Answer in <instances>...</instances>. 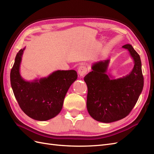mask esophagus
<instances>
[{
    "mask_svg": "<svg viewBox=\"0 0 154 154\" xmlns=\"http://www.w3.org/2000/svg\"><path fill=\"white\" fill-rule=\"evenodd\" d=\"M78 71L79 75H80L81 77H83L85 75L87 72V68L85 66H80L79 67Z\"/></svg>",
    "mask_w": 154,
    "mask_h": 154,
    "instance_id": "esophagus-1",
    "label": "esophagus"
}]
</instances>
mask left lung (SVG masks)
<instances>
[{"mask_svg": "<svg viewBox=\"0 0 154 154\" xmlns=\"http://www.w3.org/2000/svg\"><path fill=\"white\" fill-rule=\"evenodd\" d=\"M123 48L128 51L134 62L128 74L117 79L107 74L110 60H106L93 63L92 71L84 77L88 88V112L97 122L108 123L125 118L143 91L144 78L140 57L130 44L123 45Z\"/></svg>", "mask_w": 154, "mask_h": 154, "instance_id": "left-lung-1", "label": "left lung"}]
</instances>
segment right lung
Wrapping results in <instances>:
<instances>
[{
  "label": "right lung",
  "instance_id": "right-lung-1",
  "mask_svg": "<svg viewBox=\"0 0 154 154\" xmlns=\"http://www.w3.org/2000/svg\"><path fill=\"white\" fill-rule=\"evenodd\" d=\"M25 48L17 54L11 69V88L20 109L27 116L37 121H47L60 112L65 96L72 83L76 80L78 74L74 70H58L48 77L26 81L20 73Z\"/></svg>",
  "mask_w": 154,
  "mask_h": 154
}]
</instances>
